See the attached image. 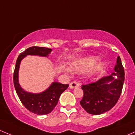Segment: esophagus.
Masks as SVG:
<instances>
[{
  "label": "esophagus",
  "mask_w": 135,
  "mask_h": 135,
  "mask_svg": "<svg viewBox=\"0 0 135 135\" xmlns=\"http://www.w3.org/2000/svg\"><path fill=\"white\" fill-rule=\"evenodd\" d=\"M78 87L79 84H77L76 81H73V82L70 83V85H69V88H70V89H74V88H78Z\"/></svg>",
  "instance_id": "1"
}]
</instances>
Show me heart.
Wrapping results in <instances>:
<instances>
[{
  "instance_id": "obj_1",
  "label": "heart",
  "mask_w": 135,
  "mask_h": 135,
  "mask_svg": "<svg viewBox=\"0 0 135 135\" xmlns=\"http://www.w3.org/2000/svg\"><path fill=\"white\" fill-rule=\"evenodd\" d=\"M96 56H89L73 61L70 65V69L73 73H81L86 71L85 76L88 79H92L101 70L103 62H98Z\"/></svg>"
}]
</instances>
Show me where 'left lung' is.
I'll return each mask as SVG.
<instances>
[{"instance_id": "left-lung-1", "label": "left lung", "mask_w": 135, "mask_h": 135, "mask_svg": "<svg viewBox=\"0 0 135 135\" xmlns=\"http://www.w3.org/2000/svg\"><path fill=\"white\" fill-rule=\"evenodd\" d=\"M124 69L118 57L114 72L96 82L83 85L84 97L80 104L88 113L99 115L115 106L120 97L125 80Z\"/></svg>"}]
</instances>
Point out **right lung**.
Instances as JSON below:
<instances>
[{"label": "right lung", "instance_id": "add662e5", "mask_svg": "<svg viewBox=\"0 0 135 135\" xmlns=\"http://www.w3.org/2000/svg\"><path fill=\"white\" fill-rule=\"evenodd\" d=\"M52 51L51 49L45 47H28L21 53L17 57L13 73V84L16 93L24 107L31 112L38 115H45L51 112L57 104L61 93L69 87V84H62L53 81L48 88L40 93H35L26 91L19 83V70L21 61L27 55L47 57Z\"/></svg>", "mask_w": 135, "mask_h": 135}]
</instances>
